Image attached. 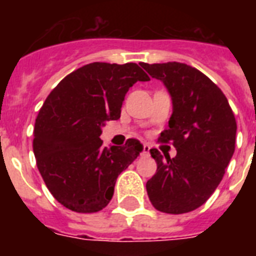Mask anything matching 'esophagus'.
<instances>
[{
    "instance_id": "1",
    "label": "esophagus",
    "mask_w": 256,
    "mask_h": 256,
    "mask_svg": "<svg viewBox=\"0 0 256 256\" xmlns=\"http://www.w3.org/2000/svg\"><path fill=\"white\" fill-rule=\"evenodd\" d=\"M150 154V146L148 144H144V152H142V156H148Z\"/></svg>"
}]
</instances>
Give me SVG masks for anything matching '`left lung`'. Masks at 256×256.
I'll return each instance as SVG.
<instances>
[{
    "mask_svg": "<svg viewBox=\"0 0 256 256\" xmlns=\"http://www.w3.org/2000/svg\"><path fill=\"white\" fill-rule=\"evenodd\" d=\"M140 65L170 92L172 114L158 140L176 148L174 158L150 150L156 172L146 183L148 199L166 214L190 212L210 198L230 164L236 136L234 112L222 90L192 66Z\"/></svg>",
    "mask_w": 256,
    "mask_h": 256,
    "instance_id": "obj_1",
    "label": "left lung"
}]
</instances>
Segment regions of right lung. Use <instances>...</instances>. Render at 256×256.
Instances as JSON below:
<instances>
[{
	"label": "right lung",
	"mask_w": 256,
	"mask_h": 256,
	"mask_svg": "<svg viewBox=\"0 0 256 256\" xmlns=\"http://www.w3.org/2000/svg\"><path fill=\"white\" fill-rule=\"evenodd\" d=\"M150 81L136 64L92 62L74 70L52 90L38 112L33 152L54 198L76 212L108 206L118 175L144 150L138 140L102 148V126L120 116L136 82Z\"/></svg>",
	"instance_id": "1"
}]
</instances>
